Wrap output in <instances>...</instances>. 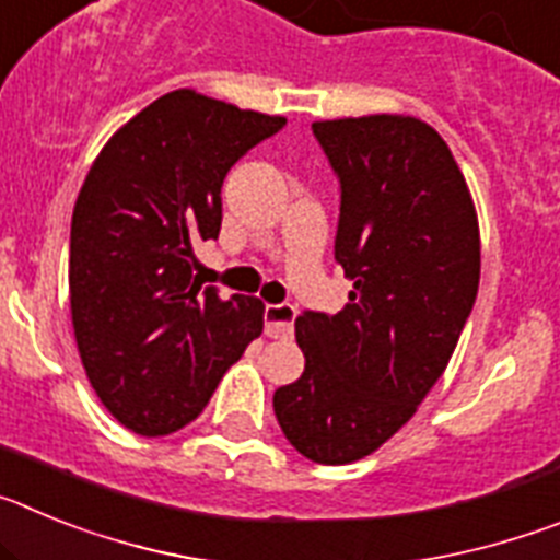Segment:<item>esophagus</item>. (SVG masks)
Wrapping results in <instances>:
<instances>
[{
    "instance_id": "esophagus-1",
    "label": "esophagus",
    "mask_w": 560,
    "mask_h": 560,
    "mask_svg": "<svg viewBox=\"0 0 560 560\" xmlns=\"http://www.w3.org/2000/svg\"><path fill=\"white\" fill-rule=\"evenodd\" d=\"M294 305L289 303H277V305H266L264 311V323H266V336H271V339H285V336H291V330H294Z\"/></svg>"
}]
</instances>
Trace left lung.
Returning a JSON list of instances; mask_svg holds the SVG:
<instances>
[{"mask_svg": "<svg viewBox=\"0 0 560 560\" xmlns=\"http://www.w3.org/2000/svg\"><path fill=\"white\" fill-rule=\"evenodd\" d=\"M339 179L334 257L353 280L339 314L303 311L305 370L275 393L303 457L345 465L415 415L452 359L479 289V226L463 171L438 131L373 114L314 122Z\"/></svg>", "mask_w": 560, "mask_h": 560, "instance_id": "left-lung-1", "label": "left lung"}]
</instances>
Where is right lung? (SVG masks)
I'll list each match as a JSON object with an SVG mask.
<instances>
[{
    "label": "right lung",
    "instance_id": "1",
    "mask_svg": "<svg viewBox=\"0 0 560 560\" xmlns=\"http://www.w3.org/2000/svg\"><path fill=\"white\" fill-rule=\"evenodd\" d=\"M285 117L176 89L114 133L69 232V305L89 384L122 427L160 438L201 415L264 330V303L201 285L192 246L221 232V185Z\"/></svg>",
    "mask_w": 560,
    "mask_h": 560
}]
</instances>
